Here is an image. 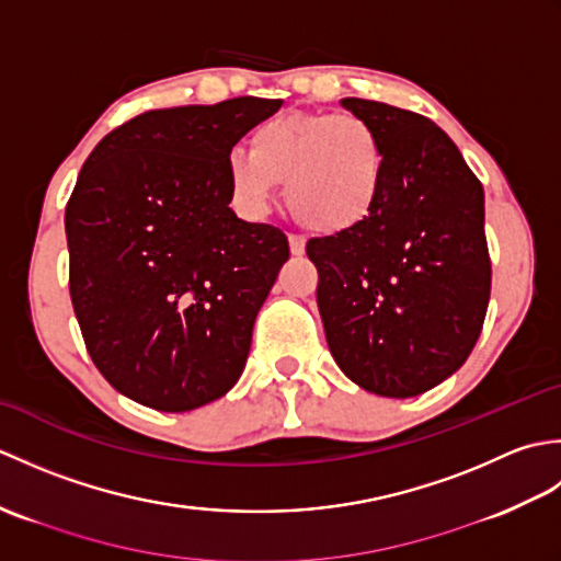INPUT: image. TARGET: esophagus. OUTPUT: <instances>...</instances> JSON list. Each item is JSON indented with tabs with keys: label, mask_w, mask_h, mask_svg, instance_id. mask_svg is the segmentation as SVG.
<instances>
[{
	"label": "esophagus",
	"mask_w": 561,
	"mask_h": 561,
	"mask_svg": "<svg viewBox=\"0 0 561 561\" xmlns=\"http://www.w3.org/2000/svg\"><path fill=\"white\" fill-rule=\"evenodd\" d=\"M289 250L291 255H304L306 253V238L304 236H289Z\"/></svg>",
	"instance_id": "obj_1"
}]
</instances>
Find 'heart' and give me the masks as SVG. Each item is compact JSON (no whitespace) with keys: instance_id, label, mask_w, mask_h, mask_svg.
<instances>
[{"instance_id":"heart-1","label":"heart","mask_w":561,"mask_h":561,"mask_svg":"<svg viewBox=\"0 0 561 561\" xmlns=\"http://www.w3.org/2000/svg\"><path fill=\"white\" fill-rule=\"evenodd\" d=\"M248 153L226 157L236 207L260 217L284 181L287 207L306 229L342 233L371 217L386 187V147L359 115L287 113L257 125Z\"/></svg>"}]
</instances>
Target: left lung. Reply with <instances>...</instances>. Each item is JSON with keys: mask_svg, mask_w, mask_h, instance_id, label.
I'll return each instance as SVG.
<instances>
[{"mask_svg": "<svg viewBox=\"0 0 561 561\" xmlns=\"http://www.w3.org/2000/svg\"><path fill=\"white\" fill-rule=\"evenodd\" d=\"M386 147V187L356 229L311 238L318 308L344 376L412 398L468 359L490 306L484 190L450 137L396 105L342 99Z\"/></svg>", "mask_w": 561, "mask_h": 561, "instance_id": "left-lung-1", "label": "left lung"}]
</instances>
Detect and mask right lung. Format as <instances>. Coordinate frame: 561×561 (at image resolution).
Instances as JSON below:
<instances>
[{
	"label": "right lung",
	"instance_id": "add662e5",
	"mask_svg": "<svg viewBox=\"0 0 561 561\" xmlns=\"http://www.w3.org/2000/svg\"><path fill=\"white\" fill-rule=\"evenodd\" d=\"M279 108L241 96L147 111L83 161L65 211L69 296L93 364L129 400L190 412L241 378L289 241L236 217L226 157Z\"/></svg>",
	"mask_w": 561,
	"mask_h": 561
}]
</instances>
